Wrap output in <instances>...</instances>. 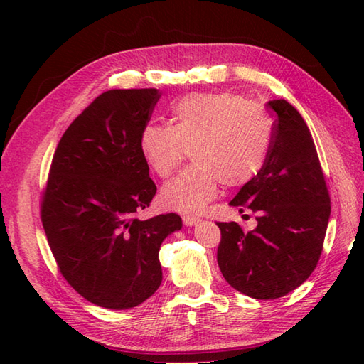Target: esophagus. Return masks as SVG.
I'll use <instances>...</instances> for the list:
<instances>
[{
	"label": "esophagus",
	"instance_id": "esophagus-1",
	"mask_svg": "<svg viewBox=\"0 0 364 364\" xmlns=\"http://www.w3.org/2000/svg\"><path fill=\"white\" fill-rule=\"evenodd\" d=\"M200 222V218L198 215H194V214H186V215H183V223L186 227H192V225H196V223H198Z\"/></svg>",
	"mask_w": 364,
	"mask_h": 364
}]
</instances>
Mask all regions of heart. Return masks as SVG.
<instances>
[{"label": "heart", "instance_id": "b5f03b06", "mask_svg": "<svg viewBox=\"0 0 364 364\" xmlns=\"http://www.w3.org/2000/svg\"><path fill=\"white\" fill-rule=\"evenodd\" d=\"M272 122L259 103L233 92L191 94L172 107V123H146L139 146L161 178L180 166L188 150L194 164L161 191L168 210L198 213L218 196L220 183L239 188L264 164Z\"/></svg>", "mask_w": 364, "mask_h": 364}]
</instances>
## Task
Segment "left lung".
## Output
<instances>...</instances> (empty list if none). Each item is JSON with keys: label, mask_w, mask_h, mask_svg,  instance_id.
Here are the masks:
<instances>
[{"label": "left lung", "mask_w": 364, "mask_h": 364, "mask_svg": "<svg viewBox=\"0 0 364 364\" xmlns=\"http://www.w3.org/2000/svg\"><path fill=\"white\" fill-rule=\"evenodd\" d=\"M272 139L264 164L231 200L257 213L244 233L218 222V262L223 278L245 296L278 299L304 283L318 266L330 218V196L310 129L286 100H272Z\"/></svg>", "instance_id": "8db88e82"}]
</instances>
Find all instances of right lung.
<instances>
[{
	"label": "right lung",
	"instance_id": "add662e5",
	"mask_svg": "<svg viewBox=\"0 0 364 364\" xmlns=\"http://www.w3.org/2000/svg\"><path fill=\"white\" fill-rule=\"evenodd\" d=\"M158 89L97 97L60 137L41 198L46 241L59 272L90 304L141 305L162 282L159 247L181 228L175 213L141 220L156 184L139 137Z\"/></svg>",
	"mask_w": 364,
	"mask_h": 364
}]
</instances>
